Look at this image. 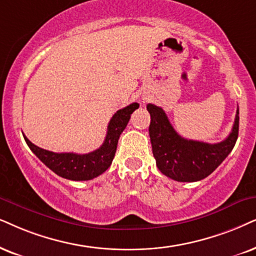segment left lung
<instances>
[{"label":"left lung","mask_w":256,"mask_h":256,"mask_svg":"<svg viewBox=\"0 0 256 256\" xmlns=\"http://www.w3.org/2000/svg\"><path fill=\"white\" fill-rule=\"evenodd\" d=\"M146 108L151 116L148 134L158 169L177 182H196L208 177L230 154L238 139V108L232 132L216 144L180 137L163 108L154 104H148Z\"/></svg>","instance_id":"8db88e82"}]
</instances>
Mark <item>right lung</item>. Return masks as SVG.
<instances>
[{"mask_svg":"<svg viewBox=\"0 0 256 256\" xmlns=\"http://www.w3.org/2000/svg\"><path fill=\"white\" fill-rule=\"evenodd\" d=\"M138 108V102H132L116 112L108 122L104 143L99 148L90 154H78L73 152L58 154L38 148L32 143L26 136L24 137L29 148L53 172L59 174L62 178L70 180H90L105 172L111 166L117 150L118 139L130 120L132 112Z\"/></svg>","mask_w":256,"mask_h":256,"instance_id":"right-lung-1","label":"right lung"}]
</instances>
